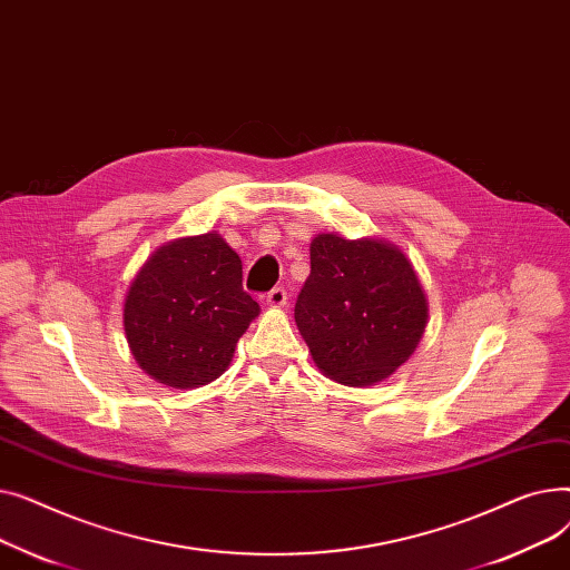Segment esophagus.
I'll return each instance as SVG.
<instances>
[{"label": "esophagus", "mask_w": 570, "mask_h": 570, "mask_svg": "<svg viewBox=\"0 0 570 570\" xmlns=\"http://www.w3.org/2000/svg\"><path fill=\"white\" fill-rule=\"evenodd\" d=\"M265 303L269 307H284L288 303V295H286V291L282 286H277V288H273V291L265 295Z\"/></svg>", "instance_id": "esophagus-1"}]
</instances>
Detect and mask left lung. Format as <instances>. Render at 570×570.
<instances>
[{"label": "left lung", "mask_w": 570, "mask_h": 570, "mask_svg": "<svg viewBox=\"0 0 570 570\" xmlns=\"http://www.w3.org/2000/svg\"><path fill=\"white\" fill-rule=\"evenodd\" d=\"M295 323L316 367L348 387L393 376L421 344L428 295L406 254L385 237L318 233Z\"/></svg>", "instance_id": "obj_1"}]
</instances>
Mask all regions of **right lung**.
Masks as SVG:
<instances>
[{"instance_id": "1", "label": "right lung", "mask_w": 570, "mask_h": 570, "mask_svg": "<svg viewBox=\"0 0 570 570\" xmlns=\"http://www.w3.org/2000/svg\"><path fill=\"white\" fill-rule=\"evenodd\" d=\"M258 303L243 291V261L209 230L164 243L125 295V335L138 367L175 391L219 379Z\"/></svg>"}]
</instances>
